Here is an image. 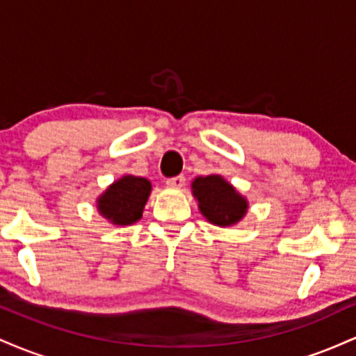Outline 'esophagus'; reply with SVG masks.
Returning a JSON list of instances; mask_svg holds the SVG:
<instances>
[{"mask_svg":"<svg viewBox=\"0 0 356 356\" xmlns=\"http://www.w3.org/2000/svg\"><path fill=\"white\" fill-rule=\"evenodd\" d=\"M184 182H186V177L184 175H175V177H170L167 179V187H172V189H179V187L184 186Z\"/></svg>","mask_w":356,"mask_h":356,"instance_id":"34e87169","label":"esophagus"}]
</instances>
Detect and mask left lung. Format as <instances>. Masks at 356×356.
<instances>
[{"mask_svg": "<svg viewBox=\"0 0 356 356\" xmlns=\"http://www.w3.org/2000/svg\"><path fill=\"white\" fill-rule=\"evenodd\" d=\"M192 192L199 202V209L209 222L231 226L246 214L248 202L220 175L197 177L192 182Z\"/></svg>", "mask_w": 356, "mask_h": 356, "instance_id": "left-lung-1", "label": "left lung"}]
</instances>
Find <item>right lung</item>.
I'll return each instance as SVG.
<instances>
[{
    "instance_id": "1",
    "label": "right lung",
    "mask_w": 356,
    "mask_h": 356,
    "mask_svg": "<svg viewBox=\"0 0 356 356\" xmlns=\"http://www.w3.org/2000/svg\"><path fill=\"white\" fill-rule=\"evenodd\" d=\"M150 189L152 186L147 179L125 175L113 182L99 199V211L113 224L129 226L142 218Z\"/></svg>"
}]
</instances>
